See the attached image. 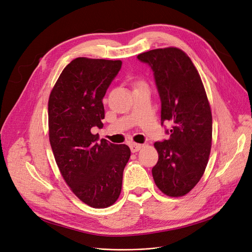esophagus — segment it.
<instances>
[{
	"label": "esophagus",
	"instance_id": "obj_1",
	"mask_svg": "<svg viewBox=\"0 0 252 252\" xmlns=\"http://www.w3.org/2000/svg\"><path fill=\"white\" fill-rule=\"evenodd\" d=\"M129 146H130V150H131L132 153H136V152H138V151L141 150V147H142L143 145H142V144H139V143H130Z\"/></svg>",
	"mask_w": 252,
	"mask_h": 252
}]
</instances>
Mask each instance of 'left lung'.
I'll list each match as a JSON object with an SVG mask.
<instances>
[{"label":"left lung","mask_w":252,"mask_h":252,"mask_svg":"<svg viewBox=\"0 0 252 252\" xmlns=\"http://www.w3.org/2000/svg\"><path fill=\"white\" fill-rule=\"evenodd\" d=\"M149 65L160 98V124L168 139L157 141L158 160L153 168L158 189L172 197L187 194L202 177L212 147L213 118L199 74L190 58L177 48L139 54Z\"/></svg>","instance_id":"left-lung-1"}]
</instances>
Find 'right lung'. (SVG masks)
<instances>
[{
  "mask_svg": "<svg viewBox=\"0 0 252 252\" xmlns=\"http://www.w3.org/2000/svg\"><path fill=\"white\" fill-rule=\"evenodd\" d=\"M122 66L120 60L76 58L59 76L49 98V135L64 180L81 201L94 209L115 203L130 158L126 144L99 139L102 98Z\"/></svg>",
  "mask_w": 252,
  "mask_h": 252,
  "instance_id": "1",
  "label": "right lung"
}]
</instances>
